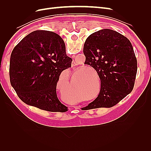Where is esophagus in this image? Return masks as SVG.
Instances as JSON below:
<instances>
[{
    "mask_svg": "<svg viewBox=\"0 0 151 151\" xmlns=\"http://www.w3.org/2000/svg\"><path fill=\"white\" fill-rule=\"evenodd\" d=\"M76 65H77L76 64V62L75 61H73L72 62V67H75Z\"/></svg>",
    "mask_w": 151,
    "mask_h": 151,
    "instance_id": "esophagus-1",
    "label": "esophagus"
}]
</instances>
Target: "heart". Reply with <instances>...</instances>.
I'll return each instance as SVG.
<instances>
[{
  "instance_id": "obj_1",
  "label": "heart",
  "mask_w": 151,
  "mask_h": 151,
  "mask_svg": "<svg viewBox=\"0 0 151 151\" xmlns=\"http://www.w3.org/2000/svg\"><path fill=\"white\" fill-rule=\"evenodd\" d=\"M89 69H91V68H89ZM86 82L87 84H89V82L92 81V74L90 72H88L86 74ZM88 89H86V91H84L83 90H82L81 91V94L83 96V97L84 98V99L85 101H91V100H93L96 98L98 97V95L94 97H93L94 93H91V91L88 89V88H87ZM65 98L68 100V101H69L70 103H74V102H77V101H82V98L79 96L77 95L76 94H73L72 93H65Z\"/></svg>"
}]
</instances>
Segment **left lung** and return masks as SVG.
<instances>
[{
    "instance_id": "1",
    "label": "left lung",
    "mask_w": 151,
    "mask_h": 151,
    "mask_svg": "<svg viewBox=\"0 0 151 151\" xmlns=\"http://www.w3.org/2000/svg\"><path fill=\"white\" fill-rule=\"evenodd\" d=\"M84 64L93 67L101 80L98 96L84 108H111L133 90L137 62L133 47L125 36L104 29L86 39Z\"/></svg>"
}]
</instances>
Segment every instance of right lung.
<instances>
[{"label": "right lung", "mask_w": 151, "mask_h": 151, "mask_svg": "<svg viewBox=\"0 0 151 151\" xmlns=\"http://www.w3.org/2000/svg\"><path fill=\"white\" fill-rule=\"evenodd\" d=\"M62 38L52 31L29 33L13 49L10 60L11 86L24 103L43 110L65 112L57 84L61 72L71 67Z\"/></svg>", "instance_id": "1"}]
</instances>
